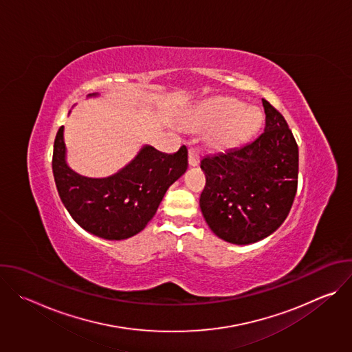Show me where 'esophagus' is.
Returning <instances> with one entry per match:
<instances>
[{"label": "esophagus", "instance_id": "obj_1", "mask_svg": "<svg viewBox=\"0 0 352 352\" xmlns=\"http://www.w3.org/2000/svg\"><path fill=\"white\" fill-rule=\"evenodd\" d=\"M199 159H200V156H199V153H197V150L190 147L189 152H188V162H189V166H190V167H196V166L199 164Z\"/></svg>", "mask_w": 352, "mask_h": 352}]
</instances>
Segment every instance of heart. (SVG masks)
<instances>
[{"label":"heart","instance_id":"heart-1","mask_svg":"<svg viewBox=\"0 0 352 352\" xmlns=\"http://www.w3.org/2000/svg\"><path fill=\"white\" fill-rule=\"evenodd\" d=\"M182 124L193 131H209V146L224 152L252 138L262 124V114L255 107H245L236 98L214 97L188 111Z\"/></svg>","mask_w":352,"mask_h":352}]
</instances>
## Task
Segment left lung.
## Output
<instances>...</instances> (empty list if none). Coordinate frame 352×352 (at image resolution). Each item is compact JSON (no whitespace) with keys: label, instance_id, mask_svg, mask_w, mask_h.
Segmentation results:
<instances>
[{"label":"left lung","instance_id":"obj_1","mask_svg":"<svg viewBox=\"0 0 352 352\" xmlns=\"http://www.w3.org/2000/svg\"><path fill=\"white\" fill-rule=\"evenodd\" d=\"M265 132L239 148L206 156L200 210L210 230L235 245L273 234L287 219L298 185V146L284 117L262 98Z\"/></svg>","mask_w":352,"mask_h":352}]
</instances>
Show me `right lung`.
Instances as JSON below:
<instances>
[{
    "label": "right lung",
    "instance_id": "1",
    "mask_svg": "<svg viewBox=\"0 0 352 352\" xmlns=\"http://www.w3.org/2000/svg\"><path fill=\"white\" fill-rule=\"evenodd\" d=\"M186 168L185 146L167 155L144 144L118 173L90 178L68 166L64 126L54 140L53 174L64 206L83 230L104 239L120 241L140 232L156 214L167 189Z\"/></svg>",
    "mask_w": 352,
    "mask_h": 352
}]
</instances>
